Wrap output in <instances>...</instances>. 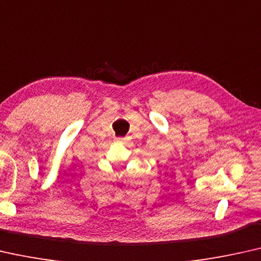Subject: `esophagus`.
Instances as JSON below:
<instances>
[{
  "label": "esophagus",
  "instance_id": "obj_1",
  "mask_svg": "<svg viewBox=\"0 0 261 261\" xmlns=\"http://www.w3.org/2000/svg\"><path fill=\"white\" fill-rule=\"evenodd\" d=\"M116 142H117V143H124V142H125V138H123V137H117V138H116Z\"/></svg>",
  "mask_w": 261,
  "mask_h": 261
}]
</instances>
